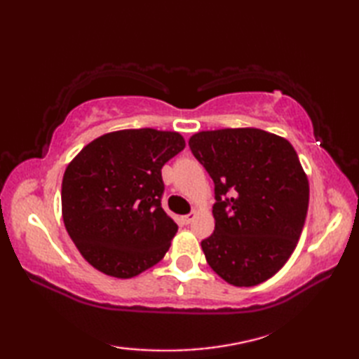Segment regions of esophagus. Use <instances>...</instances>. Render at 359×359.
Masks as SVG:
<instances>
[{"mask_svg":"<svg viewBox=\"0 0 359 359\" xmlns=\"http://www.w3.org/2000/svg\"><path fill=\"white\" fill-rule=\"evenodd\" d=\"M196 217V212H189V215H187V216H182V220H184V224H191L193 222V219Z\"/></svg>","mask_w":359,"mask_h":359,"instance_id":"obj_1","label":"esophagus"}]
</instances>
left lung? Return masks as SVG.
I'll return each mask as SVG.
<instances>
[{
	"instance_id": "left-lung-1",
	"label": "left lung",
	"mask_w": 359,
	"mask_h": 359,
	"mask_svg": "<svg viewBox=\"0 0 359 359\" xmlns=\"http://www.w3.org/2000/svg\"><path fill=\"white\" fill-rule=\"evenodd\" d=\"M189 148L215 182V231L207 262L236 287L276 274L296 248L309 208V179L284 137L257 128L191 135Z\"/></svg>"
}]
</instances>
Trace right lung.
I'll return each mask as SVG.
<instances>
[{
    "mask_svg": "<svg viewBox=\"0 0 359 359\" xmlns=\"http://www.w3.org/2000/svg\"><path fill=\"white\" fill-rule=\"evenodd\" d=\"M184 148L175 131L121 129L88 143L66 166L63 222L95 270L129 279L162 261L177 233L160 205L162 166Z\"/></svg>",
    "mask_w": 359,
    "mask_h": 359,
    "instance_id": "obj_1",
    "label": "right lung"
}]
</instances>
